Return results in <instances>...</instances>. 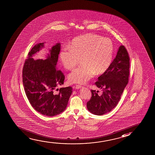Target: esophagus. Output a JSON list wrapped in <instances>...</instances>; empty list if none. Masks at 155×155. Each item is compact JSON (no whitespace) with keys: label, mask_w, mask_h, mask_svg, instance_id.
<instances>
[{"label":"esophagus","mask_w":155,"mask_h":155,"mask_svg":"<svg viewBox=\"0 0 155 155\" xmlns=\"http://www.w3.org/2000/svg\"><path fill=\"white\" fill-rule=\"evenodd\" d=\"M81 86L79 85H76L75 86V88H76V89H80L81 88Z\"/></svg>","instance_id":"34e87169"}]
</instances>
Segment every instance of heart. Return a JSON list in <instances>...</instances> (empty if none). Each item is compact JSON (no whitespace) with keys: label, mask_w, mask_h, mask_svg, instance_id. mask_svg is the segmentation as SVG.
<instances>
[{"label":"heart","mask_w":155,"mask_h":155,"mask_svg":"<svg viewBox=\"0 0 155 155\" xmlns=\"http://www.w3.org/2000/svg\"><path fill=\"white\" fill-rule=\"evenodd\" d=\"M114 46L109 38L88 34L74 39L69 47H62L59 54L61 64L65 69L76 67L81 58L83 64L70 74V83L85 84L95 74H103L109 68L113 59Z\"/></svg>","instance_id":"b5f03b06"}]
</instances>
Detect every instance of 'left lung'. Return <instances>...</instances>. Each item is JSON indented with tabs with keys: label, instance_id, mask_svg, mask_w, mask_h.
<instances>
[{
	"label": "left lung",
	"instance_id": "8db88e82",
	"mask_svg": "<svg viewBox=\"0 0 155 155\" xmlns=\"http://www.w3.org/2000/svg\"><path fill=\"white\" fill-rule=\"evenodd\" d=\"M130 65L127 51L121 45L108 69L95 83L97 87L102 90V94H98L99 91L91 90L92 97L87 102V108L91 113L101 116L117 106L128 83Z\"/></svg>",
	"mask_w": 155,
	"mask_h": 155
}]
</instances>
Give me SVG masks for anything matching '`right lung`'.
I'll return each instance as SVG.
<instances>
[{"label":"right lung","mask_w":155,"mask_h":155,"mask_svg":"<svg viewBox=\"0 0 155 155\" xmlns=\"http://www.w3.org/2000/svg\"><path fill=\"white\" fill-rule=\"evenodd\" d=\"M44 43L36 44L29 53L23 68V84L32 107L41 114L52 117L65 110L72 88H60L58 94L54 93L65 78L56 68L61 44L57 43L49 49L46 59L34 60L32 57L44 47Z\"/></svg>","instance_id":"1"}]
</instances>
